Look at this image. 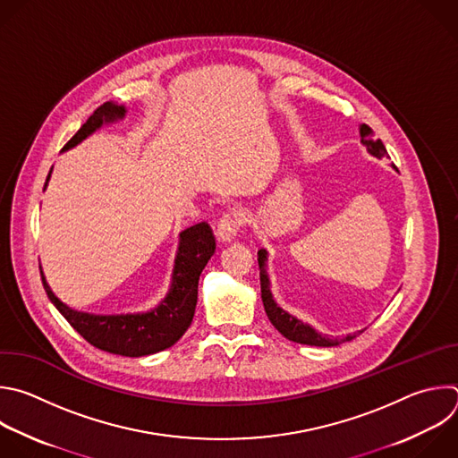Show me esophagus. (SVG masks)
<instances>
[{"instance_id":"obj_1","label":"esophagus","mask_w":458,"mask_h":458,"mask_svg":"<svg viewBox=\"0 0 458 458\" xmlns=\"http://www.w3.org/2000/svg\"><path fill=\"white\" fill-rule=\"evenodd\" d=\"M242 225V214L237 210H232L228 214H225L219 221H217V228H216V235L219 239V242H232L239 232Z\"/></svg>"}]
</instances>
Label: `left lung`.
<instances>
[{
  "label": "left lung",
  "instance_id": "1",
  "mask_svg": "<svg viewBox=\"0 0 458 458\" xmlns=\"http://www.w3.org/2000/svg\"><path fill=\"white\" fill-rule=\"evenodd\" d=\"M360 136H361V145L367 148V152L374 158H381L386 157V148L383 145L381 140L374 138V131L361 123L360 125ZM394 167V165H392ZM395 169V167H394ZM267 250H259V267H260V289H262V303L266 315L269 318V322L275 326V329L285 336L291 342L296 344H303V345H315V347H336L344 342H351L356 338L358 333L347 335V336H329V335H322L318 333L315 327H311L310 324H303L300 318L289 315L285 310H282L271 291V280H269V273H267ZM365 329H361L360 333H363Z\"/></svg>",
  "mask_w": 458,
  "mask_h": 458
}]
</instances>
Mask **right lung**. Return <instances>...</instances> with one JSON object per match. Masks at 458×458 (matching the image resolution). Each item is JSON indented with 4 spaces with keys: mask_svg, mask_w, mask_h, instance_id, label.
I'll return each instance as SVG.
<instances>
[{
    "mask_svg": "<svg viewBox=\"0 0 458 458\" xmlns=\"http://www.w3.org/2000/svg\"><path fill=\"white\" fill-rule=\"evenodd\" d=\"M125 114L127 107L122 104L107 102L100 106L75 132V136L64 145L63 152L77 147L88 136L100 131L104 125L122 122ZM52 171L54 167L50 169V174L47 178L45 191L48 187ZM214 251L216 241L207 223H198L180 232L167 294L155 308L136 313L97 315L77 311L52 291L41 266L39 269L50 301L84 340L111 354L140 358L173 347L191 327L198 303L199 275Z\"/></svg>",
    "mask_w": 458,
    "mask_h": 458,
    "instance_id": "add662e5",
    "label": "right lung"
}]
</instances>
